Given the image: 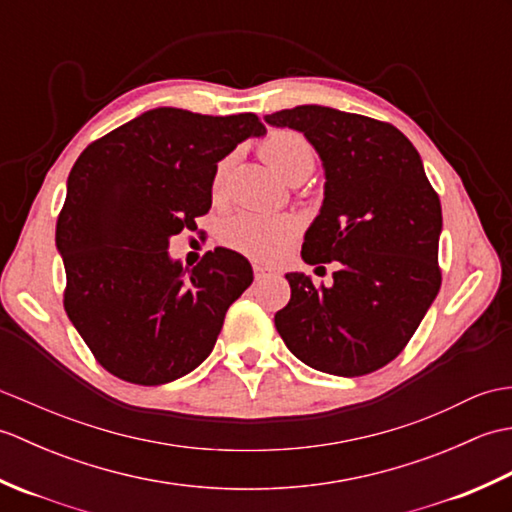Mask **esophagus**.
Masks as SVG:
<instances>
[{
	"label": "esophagus",
	"instance_id": "esophagus-1",
	"mask_svg": "<svg viewBox=\"0 0 512 512\" xmlns=\"http://www.w3.org/2000/svg\"><path fill=\"white\" fill-rule=\"evenodd\" d=\"M253 270H255V279H266V277H270V275H275L273 270H270V268H264V266H259V264H255V266H253Z\"/></svg>",
	"mask_w": 512,
	"mask_h": 512
}]
</instances>
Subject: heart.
<instances>
[{
	"instance_id": "1",
	"label": "heart",
	"mask_w": 512,
	"mask_h": 512,
	"mask_svg": "<svg viewBox=\"0 0 512 512\" xmlns=\"http://www.w3.org/2000/svg\"><path fill=\"white\" fill-rule=\"evenodd\" d=\"M257 151L266 165L286 182L310 173L314 167V149L310 140L299 132H292V129L270 132L262 138ZM222 178L224 167H220L215 176V191L220 189ZM297 233L299 222L290 215L239 211L224 222L222 242L250 259H257V262H277Z\"/></svg>"
}]
</instances>
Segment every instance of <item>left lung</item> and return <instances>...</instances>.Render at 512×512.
<instances>
[{
  "instance_id": "left-lung-1",
  "label": "left lung",
  "mask_w": 512,
  "mask_h": 512,
  "mask_svg": "<svg viewBox=\"0 0 512 512\" xmlns=\"http://www.w3.org/2000/svg\"><path fill=\"white\" fill-rule=\"evenodd\" d=\"M310 140L325 173L323 204L306 231V264L336 262L317 288L288 273L290 301L275 328L299 361L363 376L402 352L440 290L442 209L420 154L389 123L323 105L264 116Z\"/></svg>"
}]
</instances>
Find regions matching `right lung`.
<instances>
[{"instance_id":"obj_1","label":"right lung","mask_w":512,"mask_h":512,"mask_svg":"<svg viewBox=\"0 0 512 512\" xmlns=\"http://www.w3.org/2000/svg\"><path fill=\"white\" fill-rule=\"evenodd\" d=\"M264 134L255 114L156 107L94 140L74 162L57 220L63 306L110 374L165 385L211 354L253 268L222 246L182 268L169 239L209 213L217 162Z\"/></svg>"}]
</instances>
